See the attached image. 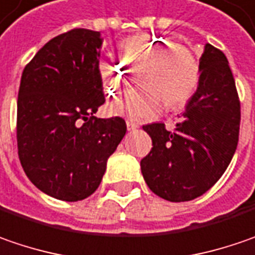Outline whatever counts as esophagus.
<instances>
[{
  "mask_svg": "<svg viewBox=\"0 0 255 255\" xmlns=\"http://www.w3.org/2000/svg\"><path fill=\"white\" fill-rule=\"evenodd\" d=\"M126 126H128V130H129V132H132V130H136V129L139 128V126H137V123H134V122H132V121L126 122Z\"/></svg>",
  "mask_w": 255,
  "mask_h": 255,
  "instance_id": "esophagus-1",
  "label": "esophagus"
}]
</instances>
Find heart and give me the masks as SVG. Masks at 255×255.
Returning <instances> with one entry per match:
<instances>
[{"label":"heart","mask_w":255,"mask_h":255,"mask_svg":"<svg viewBox=\"0 0 255 255\" xmlns=\"http://www.w3.org/2000/svg\"><path fill=\"white\" fill-rule=\"evenodd\" d=\"M118 48L126 63H143L137 77L142 87L113 99L108 105L110 115L134 122L147 121L159 115L163 100L169 109H179L195 93L201 69L184 45L168 37L136 34L122 40ZM96 69L106 93L119 90L123 82L122 64L102 58Z\"/></svg>","instance_id":"heart-1"}]
</instances>
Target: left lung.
<instances>
[{"mask_svg":"<svg viewBox=\"0 0 255 255\" xmlns=\"http://www.w3.org/2000/svg\"><path fill=\"white\" fill-rule=\"evenodd\" d=\"M199 69L197 92L175 130H166L163 123L143 126L153 146L140 160L143 179L153 194L171 202L205 194L223 176L238 143L240 100L228 60L205 44Z\"/></svg>","mask_w":255,"mask_h":255,"instance_id":"obj_1","label":"left lung"}]
</instances>
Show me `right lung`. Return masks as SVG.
Listing matches in <instances>:
<instances>
[{
	"instance_id": "add662e5",
	"label": "right lung",
	"mask_w": 255,
	"mask_h": 255,
	"mask_svg": "<svg viewBox=\"0 0 255 255\" xmlns=\"http://www.w3.org/2000/svg\"><path fill=\"white\" fill-rule=\"evenodd\" d=\"M102 44L99 31L60 34L37 51L21 76L19 162L41 192L67 202L99 188L109 156L126 133L122 118L93 116L105 103L96 69Z\"/></svg>"
}]
</instances>
